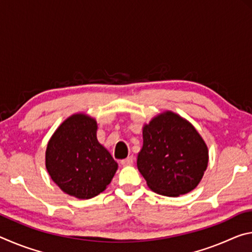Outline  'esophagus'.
I'll return each instance as SVG.
<instances>
[{"mask_svg": "<svg viewBox=\"0 0 252 252\" xmlns=\"http://www.w3.org/2000/svg\"><path fill=\"white\" fill-rule=\"evenodd\" d=\"M133 161H134V158L130 156V157H127L126 159L121 160V164L125 165V167L126 165H131V164H133Z\"/></svg>", "mask_w": 252, "mask_h": 252, "instance_id": "esophagus-1", "label": "esophagus"}]
</instances>
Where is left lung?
<instances>
[{"mask_svg": "<svg viewBox=\"0 0 252 252\" xmlns=\"http://www.w3.org/2000/svg\"><path fill=\"white\" fill-rule=\"evenodd\" d=\"M136 165L156 193L179 197L199 185L208 167L206 142L189 121L165 111L144 125Z\"/></svg>", "mask_w": 252, "mask_h": 252, "instance_id": "left-lung-1", "label": "left lung"}]
</instances>
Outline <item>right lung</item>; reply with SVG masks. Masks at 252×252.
Returning <instances> with one entry per match:
<instances>
[{
	"label": "right lung",
	"instance_id": "obj_1",
	"mask_svg": "<svg viewBox=\"0 0 252 252\" xmlns=\"http://www.w3.org/2000/svg\"><path fill=\"white\" fill-rule=\"evenodd\" d=\"M95 119L76 113L51 136L45 167L60 189L78 199H91L106 189L118 170L110 152L97 141Z\"/></svg>",
	"mask_w": 252,
	"mask_h": 252
}]
</instances>
